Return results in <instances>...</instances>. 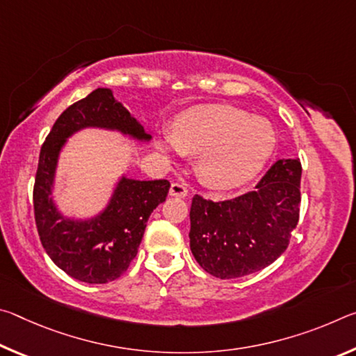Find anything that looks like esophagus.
Wrapping results in <instances>:
<instances>
[{
    "label": "esophagus",
    "instance_id": "esophagus-1",
    "mask_svg": "<svg viewBox=\"0 0 356 356\" xmlns=\"http://www.w3.org/2000/svg\"><path fill=\"white\" fill-rule=\"evenodd\" d=\"M188 195V190H186V186L182 184H172L171 188H170V196L174 197H185Z\"/></svg>",
    "mask_w": 356,
    "mask_h": 356
}]
</instances>
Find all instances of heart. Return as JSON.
<instances>
[{
	"label": "heart",
	"mask_w": 356,
	"mask_h": 356,
	"mask_svg": "<svg viewBox=\"0 0 356 356\" xmlns=\"http://www.w3.org/2000/svg\"><path fill=\"white\" fill-rule=\"evenodd\" d=\"M165 160L197 155V172L212 188H236L256 177L276 147L267 119L229 105L197 106L180 114L171 134L155 138Z\"/></svg>",
	"instance_id": "1"
}]
</instances>
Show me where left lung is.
<instances>
[{
    "label": "left lung",
    "mask_w": 356,
    "mask_h": 356,
    "mask_svg": "<svg viewBox=\"0 0 356 356\" xmlns=\"http://www.w3.org/2000/svg\"><path fill=\"white\" fill-rule=\"evenodd\" d=\"M301 165L278 160L254 191L212 202L195 196L190 248L197 264L220 280L256 273L286 251L298 222Z\"/></svg>",
    "instance_id": "1"
}]
</instances>
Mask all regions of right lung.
<instances>
[{"label":"right lung","instance_id":"add662e5","mask_svg":"<svg viewBox=\"0 0 356 356\" xmlns=\"http://www.w3.org/2000/svg\"><path fill=\"white\" fill-rule=\"evenodd\" d=\"M88 129L114 131L140 143H149L152 136L114 99L110 88H97L58 118L40 149L34 184L40 242L51 261L74 280L105 284L118 280L135 259L149 216L165 202L170 182L138 180L122 172L99 212L64 213L55 195L59 159L69 138Z\"/></svg>","mask_w":356,"mask_h":356}]
</instances>
